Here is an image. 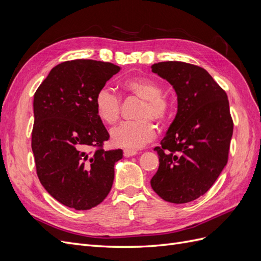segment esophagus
<instances>
[{"mask_svg":"<svg viewBox=\"0 0 261 261\" xmlns=\"http://www.w3.org/2000/svg\"><path fill=\"white\" fill-rule=\"evenodd\" d=\"M137 154V151H135V150H124V156L125 158H129V156H133Z\"/></svg>","mask_w":261,"mask_h":261,"instance_id":"1","label":"esophagus"}]
</instances>
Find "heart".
<instances>
[{
    "mask_svg": "<svg viewBox=\"0 0 261 261\" xmlns=\"http://www.w3.org/2000/svg\"><path fill=\"white\" fill-rule=\"evenodd\" d=\"M124 92L140 100L136 117L139 121L125 122L111 130V141L114 146L126 150H137L150 143L155 136L153 123L163 122L171 112V103L162 92V86L152 78L134 77L121 83ZM94 110L101 122L115 124L121 115V99L107 87L101 88L94 97Z\"/></svg>",
    "mask_w": 261,
    "mask_h": 261,
    "instance_id": "obj_1",
    "label": "heart"
}]
</instances>
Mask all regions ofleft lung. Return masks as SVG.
Listing matches in <instances>:
<instances>
[{
  "label": "left lung",
  "mask_w": 261,
  "mask_h": 261,
  "mask_svg": "<svg viewBox=\"0 0 261 261\" xmlns=\"http://www.w3.org/2000/svg\"><path fill=\"white\" fill-rule=\"evenodd\" d=\"M151 68L174 88L177 113L154 148L160 163L150 184L163 200L186 203L206 194L227 163L233 135L227 96L197 65L169 61Z\"/></svg>",
  "instance_id": "1"
}]
</instances>
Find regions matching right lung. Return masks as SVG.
<instances>
[{
    "label": "right lung",
    "mask_w": 261,
    "mask_h": 261,
    "mask_svg": "<svg viewBox=\"0 0 261 261\" xmlns=\"http://www.w3.org/2000/svg\"><path fill=\"white\" fill-rule=\"evenodd\" d=\"M120 69L93 60L63 62L35 93L31 148L37 175L66 207L91 209L112 188L114 164L123 151L102 148L110 135L94 110V97Z\"/></svg>",
    "instance_id": "right-lung-1"
}]
</instances>
